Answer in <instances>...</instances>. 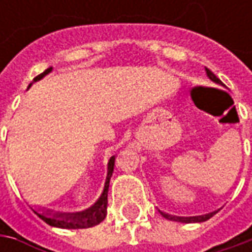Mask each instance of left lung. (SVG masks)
<instances>
[{
    "label": "left lung",
    "instance_id": "left-lung-1",
    "mask_svg": "<svg viewBox=\"0 0 252 252\" xmlns=\"http://www.w3.org/2000/svg\"><path fill=\"white\" fill-rule=\"evenodd\" d=\"M205 70H206L208 77L212 80V81H213V83L221 84V81H220L218 77L212 73L209 68L205 67ZM160 213L165 219H168V220H174V221H181V223H199V221H206V220H209V219L212 218L216 212H212V213H209V215H203V216H195V218H177V216H169V215H167V213H162V212H160Z\"/></svg>",
    "mask_w": 252,
    "mask_h": 252
}]
</instances>
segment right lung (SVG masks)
<instances>
[{
    "mask_svg": "<svg viewBox=\"0 0 252 252\" xmlns=\"http://www.w3.org/2000/svg\"><path fill=\"white\" fill-rule=\"evenodd\" d=\"M52 67H49L47 70H44L43 73L39 74L37 77H34V81L40 80L43 75L50 73ZM113 165H115V157H111V160L108 162V177L105 182V188L102 192L101 198L96 200V203L91 206L90 209L80 212V213H67V215H40L36 212V215L46 221L47 224L53 226V227L60 228H88L94 227L96 224H99L102 220L106 216V206H108V189H109V181H111L112 172H113Z\"/></svg>",
    "mask_w": 252,
    "mask_h": 252,
    "instance_id": "add662e5",
    "label": "right lung"
}]
</instances>
